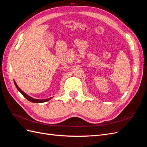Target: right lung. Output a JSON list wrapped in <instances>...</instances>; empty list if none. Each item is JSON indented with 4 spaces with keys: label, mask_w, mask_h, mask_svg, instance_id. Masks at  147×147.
<instances>
[{
    "label": "right lung",
    "mask_w": 147,
    "mask_h": 147,
    "mask_svg": "<svg viewBox=\"0 0 147 147\" xmlns=\"http://www.w3.org/2000/svg\"><path fill=\"white\" fill-rule=\"evenodd\" d=\"M14 83H15V86H16V88H17V90H18L21 94H22V95H23L25 98H26L29 101H30V102H35V103H41V102H47L48 100H50L51 99V98H49V99H42V100H40V99H34V98H32V97H30L29 96H28V95H27L26 94V93L24 92H23V91H22L21 89L18 87V86L17 85V84L16 83V82H14Z\"/></svg>",
    "instance_id": "1"
}]
</instances>
